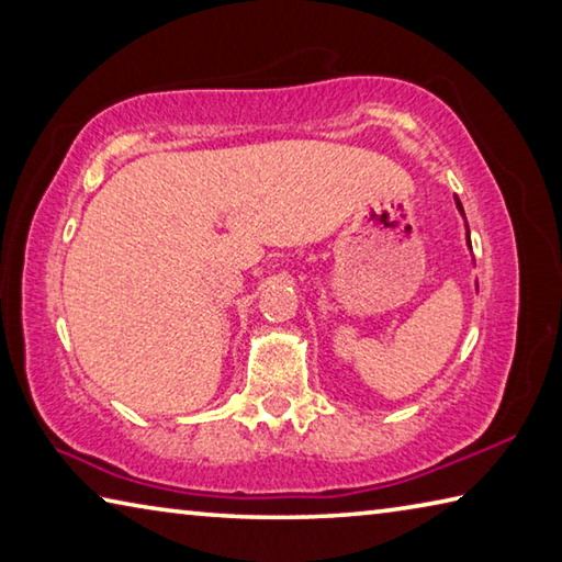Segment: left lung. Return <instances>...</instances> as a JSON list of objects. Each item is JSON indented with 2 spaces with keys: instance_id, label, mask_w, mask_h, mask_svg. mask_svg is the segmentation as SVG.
Segmentation results:
<instances>
[{
  "instance_id": "obj_1",
  "label": "left lung",
  "mask_w": 562,
  "mask_h": 562,
  "mask_svg": "<svg viewBox=\"0 0 562 562\" xmlns=\"http://www.w3.org/2000/svg\"><path fill=\"white\" fill-rule=\"evenodd\" d=\"M456 205H459V211L463 213V207H461V203H459V198H456ZM469 245H471V240H469Z\"/></svg>"
}]
</instances>
